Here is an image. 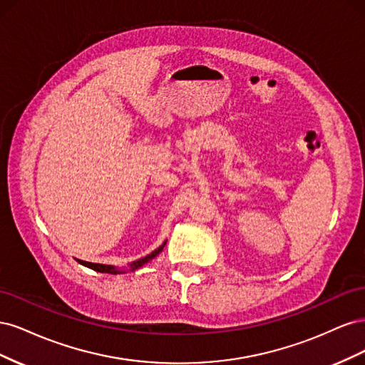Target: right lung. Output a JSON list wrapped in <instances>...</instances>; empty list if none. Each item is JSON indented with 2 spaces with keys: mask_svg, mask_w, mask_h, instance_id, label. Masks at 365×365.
Masks as SVG:
<instances>
[{
  "mask_svg": "<svg viewBox=\"0 0 365 365\" xmlns=\"http://www.w3.org/2000/svg\"><path fill=\"white\" fill-rule=\"evenodd\" d=\"M164 247V245H163ZM163 247H160L158 250H155V251H152L149 256H146V257H143V259H140V260H137V262H134V263H130V271H134V269H138V268H141L143 264H146V263H149V262H152L153 259H155L158 254L163 251ZM81 264H83V267H88V268H91V269H94V271H97V272H106V274H120V272H123V271H118L115 267H109V264H102V263H91V262H83V260H77Z\"/></svg>",
  "mask_w": 365,
  "mask_h": 365,
  "instance_id": "1",
  "label": "right lung"
}]
</instances>
